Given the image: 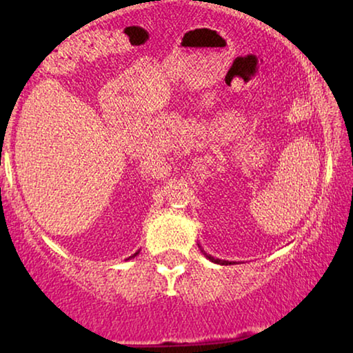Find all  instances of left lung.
I'll return each mask as SVG.
<instances>
[{"label": "left lung", "mask_w": 353, "mask_h": 353, "mask_svg": "<svg viewBox=\"0 0 353 353\" xmlns=\"http://www.w3.org/2000/svg\"><path fill=\"white\" fill-rule=\"evenodd\" d=\"M202 252H204V250H202ZM204 255H205L207 259L210 260V262H214V263H220V265H231V262H228V260H220V259H214V257H212V255L205 254V252H204Z\"/></svg>", "instance_id": "1"}]
</instances>
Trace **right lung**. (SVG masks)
<instances>
[{
  "label": "right lung",
  "instance_id": "1",
  "mask_svg": "<svg viewBox=\"0 0 353 353\" xmlns=\"http://www.w3.org/2000/svg\"><path fill=\"white\" fill-rule=\"evenodd\" d=\"M137 254H138V252H137ZM137 254H133V255H132V257H134V255H137ZM132 257H130V259H132Z\"/></svg>",
  "mask_w": 353,
  "mask_h": 353
}]
</instances>
